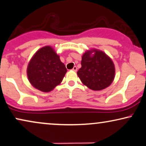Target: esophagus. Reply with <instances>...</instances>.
<instances>
[{
	"label": "esophagus",
	"mask_w": 146,
	"mask_h": 146,
	"mask_svg": "<svg viewBox=\"0 0 146 146\" xmlns=\"http://www.w3.org/2000/svg\"><path fill=\"white\" fill-rule=\"evenodd\" d=\"M72 70L74 71V72H76V71H77V68H76V66H74V68H72Z\"/></svg>",
	"instance_id": "obj_1"
}]
</instances>
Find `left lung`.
I'll return each mask as SVG.
<instances>
[{
    "mask_svg": "<svg viewBox=\"0 0 146 146\" xmlns=\"http://www.w3.org/2000/svg\"><path fill=\"white\" fill-rule=\"evenodd\" d=\"M95 54L92 56V52ZM82 67L77 72L80 80L93 90H101L112 83L115 78L114 64L101 51H88L82 56Z\"/></svg>",
    "mask_w": 146,
    "mask_h": 146,
    "instance_id": "obj_1",
    "label": "left lung"
}]
</instances>
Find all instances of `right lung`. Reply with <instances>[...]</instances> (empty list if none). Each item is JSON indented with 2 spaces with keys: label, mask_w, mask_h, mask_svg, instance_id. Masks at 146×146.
Instances as JSON below:
<instances>
[{
  "label": "right lung",
  "mask_w": 146,
  "mask_h": 146,
  "mask_svg": "<svg viewBox=\"0 0 146 146\" xmlns=\"http://www.w3.org/2000/svg\"><path fill=\"white\" fill-rule=\"evenodd\" d=\"M67 69L52 47L45 46L37 51L27 67L29 82L42 92L52 90L63 80Z\"/></svg>",
  "instance_id": "obj_1"
}]
</instances>
